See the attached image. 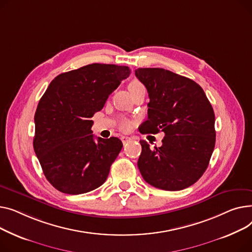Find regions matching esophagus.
<instances>
[{"instance_id":"34e87169","label":"esophagus","mask_w":252,"mask_h":252,"mask_svg":"<svg viewBox=\"0 0 252 252\" xmlns=\"http://www.w3.org/2000/svg\"><path fill=\"white\" fill-rule=\"evenodd\" d=\"M121 140H122L123 144H125V143H127L128 141H130V140H131V137H128V136H122V137H121Z\"/></svg>"}]
</instances>
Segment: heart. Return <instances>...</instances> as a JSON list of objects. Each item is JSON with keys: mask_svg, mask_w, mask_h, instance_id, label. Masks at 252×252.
Segmentation results:
<instances>
[{"mask_svg": "<svg viewBox=\"0 0 252 252\" xmlns=\"http://www.w3.org/2000/svg\"><path fill=\"white\" fill-rule=\"evenodd\" d=\"M128 88H129V91H130V93L132 94H136V93H138L140 91H144L145 90L144 85L139 80H136V79L130 81V83L128 85ZM120 126H121V128L123 130H129L132 127V123L129 120H127V119H121Z\"/></svg>", "mask_w": 252, "mask_h": 252, "instance_id": "1", "label": "heart"}]
</instances>
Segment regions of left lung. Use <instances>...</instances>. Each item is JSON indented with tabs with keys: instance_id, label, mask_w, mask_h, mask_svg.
<instances>
[{
	"instance_id": "left-lung-1",
	"label": "left lung",
	"mask_w": 252,
	"mask_h": 252,
	"mask_svg": "<svg viewBox=\"0 0 252 252\" xmlns=\"http://www.w3.org/2000/svg\"><path fill=\"white\" fill-rule=\"evenodd\" d=\"M135 75L146 87L149 119L140 132L165 133L160 147H142L137 166L143 179L168 191L194 184L209 166L216 143L215 113L200 85L162 68H138Z\"/></svg>"
}]
</instances>
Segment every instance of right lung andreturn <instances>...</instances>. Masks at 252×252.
I'll list each match as a JSON object with an SVG mask.
<instances>
[{
	"label": "right lung",
	"instance_id": "obj_1",
	"mask_svg": "<svg viewBox=\"0 0 252 252\" xmlns=\"http://www.w3.org/2000/svg\"><path fill=\"white\" fill-rule=\"evenodd\" d=\"M127 66L91 64L58 75L34 115L33 149L47 180L67 194L105 183L123 144L117 137L94 141L91 118L130 75Z\"/></svg>",
	"mask_w": 252,
	"mask_h": 252
}]
</instances>
